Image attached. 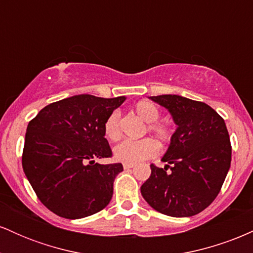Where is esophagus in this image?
<instances>
[{"label":"esophagus","instance_id":"34e87169","mask_svg":"<svg viewBox=\"0 0 253 253\" xmlns=\"http://www.w3.org/2000/svg\"><path fill=\"white\" fill-rule=\"evenodd\" d=\"M132 168H134V164L124 163V169H125V170H129V169H132Z\"/></svg>","mask_w":253,"mask_h":253}]
</instances>
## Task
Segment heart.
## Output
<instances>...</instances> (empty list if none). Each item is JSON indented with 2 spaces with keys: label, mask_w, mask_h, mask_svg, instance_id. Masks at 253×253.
Instances as JSON below:
<instances>
[{
  "label": "heart",
  "mask_w": 253,
  "mask_h": 253,
  "mask_svg": "<svg viewBox=\"0 0 253 253\" xmlns=\"http://www.w3.org/2000/svg\"><path fill=\"white\" fill-rule=\"evenodd\" d=\"M134 112L138 117L147 124V130L155 135L161 143H168L171 138V129L167 124L158 123L161 110L150 101H140L134 106ZM104 134L109 140H117L120 136V112L114 110L108 115L104 123ZM114 158L119 162L128 164H139L146 159L152 158L158 153V145L150 138L140 140L121 141L113 150Z\"/></svg>",
  "instance_id": "b5f03b06"
}]
</instances>
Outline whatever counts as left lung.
Returning <instances> with one entry per match:
<instances>
[{
	"label": "left lung",
	"instance_id": "1",
	"mask_svg": "<svg viewBox=\"0 0 253 253\" xmlns=\"http://www.w3.org/2000/svg\"><path fill=\"white\" fill-rule=\"evenodd\" d=\"M150 98L168 109L177 128L162 158L167 165H151V176L141 185V195L165 215H196L215 200L231 167L226 124L211 107L199 101L179 95Z\"/></svg>",
	"mask_w": 253,
	"mask_h": 253
}]
</instances>
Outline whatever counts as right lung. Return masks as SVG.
Wrapping results in <instances>:
<instances>
[{
	"label": "right lung",
	"instance_id": "add662e5",
	"mask_svg": "<svg viewBox=\"0 0 253 253\" xmlns=\"http://www.w3.org/2000/svg\"><path fill=\"white\" fill-rule=\"evenodd\" d=\"M125 100L75 95L48 104L30 121L22 168L38 199L54 214L82 219L110 202L123 164L95 158L112 157L104 123Z\"/></svg>",
	"mask_w": 253,
	"mask_h": 253
}]
</instances>
